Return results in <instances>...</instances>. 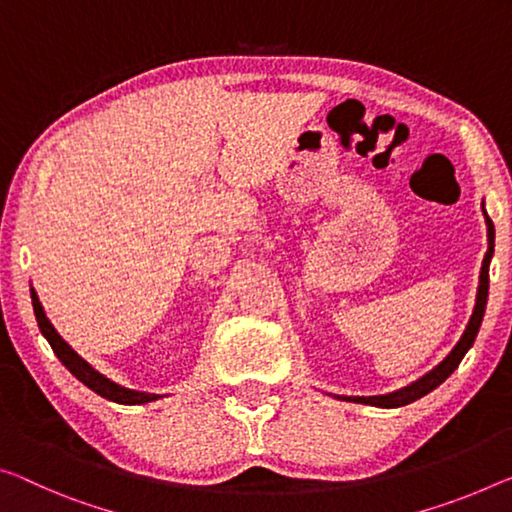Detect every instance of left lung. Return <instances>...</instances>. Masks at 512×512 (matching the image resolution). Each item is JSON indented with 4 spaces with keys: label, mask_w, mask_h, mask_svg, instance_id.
<instances>
[{
    "label": "left lung",
    "mask_w": 512,
    "mask_h": 512,
    "mask_svg": "<svg viewBox=\"0 0 512 512\" xmlns=\"http://www.w3.org/2000/svg\"><path fill=\"white\" fill-rule=\"evenodd\" d=\"M485 221H488V253L483 257V266H481V285H478V294H476V305L472 312V319H469L465 332H462L460 342L453 346V351L446 355V358L437 364L433 371H428L426 376H421L417 383H412L408 387L399 389V392L392 394H383V396H351L348 401H358V403H367V405H378V408H401V405H408L412 401L421 399L428 392H433L437 385H442L446 378L451 376L453 371L458 369L460 360L465 358V353L469 351V346L474 344V339L478 335V328H481L483 314H485V303H488V289H490V259L494 253V225L490 221V216L485 214Z\"/></svg>",
    "instance_id": "8db88e82"
}]
</instances>
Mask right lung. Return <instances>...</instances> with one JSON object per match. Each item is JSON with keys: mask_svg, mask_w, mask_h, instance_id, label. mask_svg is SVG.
<instances>
[{"mask_svg": "<svg viewBox=\"0 0 512 512\" xmlns=\"http://www.w3.org/2000/svg\"><path fill=\"white\" fill-rule=\"evenodd\" d=\"M31 303H34V314H36L38 328L45 335L47 342H50L52 351L56 353V358L66 364V369L72 373V376L81 380V383H84L88 389H93L95 394L104 396V399L116 401V403H125V405H141V403H150V401L161 399L159 394H145V392H134V389L120 387L116 383H111L109 378H104L102 373H97L91 367V364H88L86 360H81L79 355L72 351V348L66 342H63L59 332L54 330L50 319H47L45 312H43V305H40V300H38L34 289H31Z\"/></svg>", "mask_w": 512, "mask_h": 512, "instance_id": "1", "label": "right lung"}]
</instances>
